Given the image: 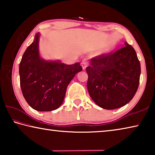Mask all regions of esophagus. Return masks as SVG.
Masks as SVG:
<instances>
[{
	"instance_id": "34e87169",
	"label": "esophagus",
	"mask_w": 155,
	"mask_h": 155,
	"mask_svg": "<svg viewBox=\"0 0 155 155\" xmlns=\"http://www.w3.org/2000/svg\"><path fill=\"white\" fill-rule=\"evenodd\" d=\"M88 65H89V62L86 59H83V61H81V66H82L83 70H85V68L88 66Z\"/></svg>"
}]
</instances>
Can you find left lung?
Returning <instances> with one entry per match:
<instances>
[{"label":"left lung","instance_id":"1","mask_svg":"<svg viewBox=\"0 0 155 155\" xmlns=\"http://www.w3.org/2000/svg\"><path fill=\"white\" fill-rule=\"evenodd\" d=\"M114 52L91 59L87 67L88 92L97 105L115 109L129 103L137 91L141 74L135 49L127 41Z\"/></svg>","mask_w":155,"mask_h":155}]
</instances>
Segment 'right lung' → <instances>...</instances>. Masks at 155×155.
<instances>
[{
    "label": "right lung",
    "mask_w": 155,
    "mask_h": 155,
    "mask_svg": "<svg viewBox=\"0 0 155 155\" xmlns=\"http://www.w3.org/2000/svg\"><path fill=\"white\" fill-rule=\"evenodd\" d=\"M39 38L38 33L21 59L20 87L26 101L33 109L53 111L61 105L68 84L83 68L78 62L66 65L60 61H46L41 58Z\"/></svg>",
    "instance_id": "right-lung-1"
}]
</instances>
